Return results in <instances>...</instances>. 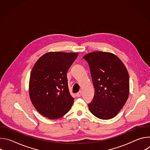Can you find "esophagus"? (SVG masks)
<instances>
[{
    "label": "esophagus",
    "instance_id": "34e87169",
    "mask_svg": "<svg viewBox=\"0 0 150 150\" xmlns=\"http://www.w3.org/2000/svg\"><path fill=\"white\" fill-rule=\"evenodd\" d=\"M81 94H82V93H81V91H79V92L76 94V96H77L78 97H81Z\"/></svg>",
    "mask_w": 150,
    "mask_h": 150
}]
</instances>
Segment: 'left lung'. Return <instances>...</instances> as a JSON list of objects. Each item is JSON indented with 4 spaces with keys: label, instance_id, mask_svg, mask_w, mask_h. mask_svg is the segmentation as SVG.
<instances>
[{
    "label": "left lung",
    "instance_id": "8db88e82",
    "mask_svg": "<svg viewBox=\"0 0 150 150\" xmlns=\"http://www.w3.org/2000/svg\"><path fill=\"white\" fill-rule=\"evenodd\" d=\"M90 67L95 88L88 104L96 117L108 120L116 116L125 104L129 94V78L122 60L110 52H94L82 57Z\"/></svg>",
    "mask_w": 150,
    "mask_h": 150
}]
</instances>
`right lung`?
Wrapping results in <instances>:
<instances>
[{
	"label": "right lung",
	"mask_w": 150,
	"mask_h": 150,
	"mask_svg": "<svg viewBox=\"0 0 150 150\" xmlns=\"http://www.w3.org/2000/svg\"><path fill=\"white\" fill-rule=\"evenodd\" d=\"M78 55V53L48 52L34 64L29 94L33 105L41 115L56 119L69 111L74 98L69 91L67 74Z\"/></svg>",
	"instance_id": "1"
}]
</instances>
